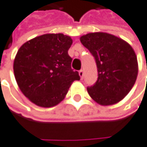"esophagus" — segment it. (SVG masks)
Masks as SVG:
<instances>
[{"label":"esophagus","mask_w":147,"mask_h":147,"mask_svg":"<svg viewBox=\"0 0 147 147\" xmlns=\"http://www.w3.org/2000/svg\"><path fill=\"white\" fill-rule=\"evenodd\" d=\"M78 73H79L80 78H84V69H80V70L78 71Z\"/></svg>","instance_id":"obj_1"}]
</instances>
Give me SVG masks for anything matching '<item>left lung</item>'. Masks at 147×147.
Instances as JSON below:
<instances>
[{
  "instance_id": "obj_1",
  "label": "left lung",
  "mask_w": 147,
  "mask_h": 147,
  "mask_svg": "<svg viewBox=\"0 0 147 147\" xmlns=\"http://www.w3.org/2000/svg\"><path fill=\"white\" fill-rule=\"evenodd\" d=\"M98 68V80L87 87L89 95L102 105H114L131 90L138 76V61L132 48L111 34L97 32L81 36Z\"/></svg>"
}]
</instances>
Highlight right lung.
Segmentation results:
<instances>
[{"instance_id": "obj_1", "label": "right lung", "mask_w": 147, "mask_h": 147, "mask_svg": "<svg viewBox=\"0 0 147 147\" xmlns=\"http://www.w3.org/2000/svg\"><path fill=\"white\" fill-rule=\"evenodd\" d=\"M72 39L63 34H46L25 42L14 62L17 84L24 95L42 107L59 104L69 86L79 80L71 69L68 50Z\"/></svg>"}]
</instances>
